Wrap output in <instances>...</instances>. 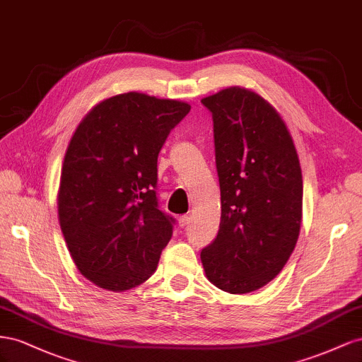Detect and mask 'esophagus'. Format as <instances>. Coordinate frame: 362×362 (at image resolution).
<instances>
[{"label": "esophagus", "mask_w": 362, "mask_h": 362, "mask_svg": "<svg viewBox=\"0 0 362 362\" xmlns=\"http://www.w3.org/2000/svg\"><path fill=\"white\" fill-rule=\"evenodd\" d=\"M177 223H179L180 227H185V226L189 223V216L188 215H180L179 218H177Z\"/></svg>", "instance_id": "obj_1"}]
</instances>
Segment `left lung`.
<instances>
[{
	"label": "left lung",
	"mask_w": 362,
	"mask_h": 362,
	"mask_svg": "<svg viewBox=\"0 0 362 362\" xmlns=\"http://www.w3.org/2000/svg\"><path fill=\"white\" fill-rule=\"evenodd\" d=\"M212 112L221 220L202 250L208 281L230 294L259 290L282 272L302 224L303 180L290 130L257 92L230 86L202 98Z\"/></svg>",
	"instance_id": "8db88e82"
}]
</instances>
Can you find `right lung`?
<instances>
[{
	"label": "right lung",
	"instance_id": "right-lung-1",
	"mask_svg": "<svg viewBox=\"0 0 362 362\" xmlns=\"http://www.w3.org/2000/svg\"><path fill=\"white\" fill-rule=\"evenodd\" d=\"M188 103L126 92L92 107L62 163L57 214L77 270L103 290H132L154 273L173 235L158 208V154Z\"/></svg>",
	"mask_w": 362,
	"mask_h": 362
}]
</instances>
